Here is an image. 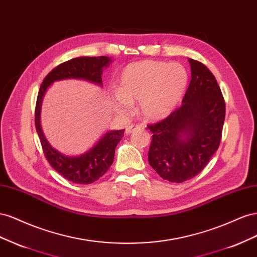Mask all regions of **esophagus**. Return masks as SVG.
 <instances>
[{
	"label": "esophagus",
	"mask_w": 257,
	"mask_h": 257,
	"mask_svg": "<svg viewBox=\"0 0 257 257\" xmlns=\"http://www.w3.org/2000/svg\"><path fill=\"white\" fill-rule=\"evenodd\" d=\"M142 128H143L142 124H130V126H128V127L126 128V134L130 135V134H133L134 131L140 130V129H142Z\"/></svg>",
	"instance_id": "1"
}]
</instances>
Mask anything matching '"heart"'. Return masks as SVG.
I'll return each instance as SVG.
<instances>
[{"mask_svg":"<svg viewBox=\"0 0 257 257\" xmlns=\"http://www.w3.org/2000/svg\"><path fill=\"white\" fill-rule=\"evenodd\" d=\"M188 73L180 63L143 60L128 64L119 76L116 107L130 114L133 101H140L146 119L160 120L171 114L185 92Z\"/></svg>","mask_w":257,"mask_h":257,"instance_id":"1","label":"heart"}]
</instances>
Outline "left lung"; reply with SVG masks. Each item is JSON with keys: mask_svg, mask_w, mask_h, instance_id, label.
<instances>
[{"mask_svg": "<svg viewBox=\"0 0 257 257\" xmlns=\"http://www.w3.org/2000/svg\"><path fill=\"white\" fill-rule=\"evenodd\" d=\"M192 79L183 104L165 119L149 124V163L160 178L173 183L193 179L208 165L221 143L225 100L214 75L188 59Z\"/></svg>", "mask_w": 257, "mask_h": 257, "instance_id": "obj_1", "label": "left lung"}]
</instances>
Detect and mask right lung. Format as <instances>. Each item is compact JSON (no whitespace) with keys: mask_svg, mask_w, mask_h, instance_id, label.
Returning <instances> with one entry per match:
<instances>
[{"mask_svg":"<svg viewBox=\"0 0 257 257\" xmlns=\"http://www.w3.org/2000/svg\"><path fill=\"white\" fill-rule=\"evenodd\" d=\"M109 62L111 59L105 56L78 57L65 61L51 70L44 78L36 99L34 121L44 155L58 173L61 174L64 179L77 184H91L98 181L109 169L114 160L115 149L123 137L124 129L108 131L90 151L83 155L78 157L64 156L51 148L42 133L40 123L42 100L47 87L55 80L83 78L92 83L102 84V69L107 67Z\"/></svg>","mask_w":257,"mask_h":257,"instance_id":"obj_1","label":"right lung"}]
</instances>
